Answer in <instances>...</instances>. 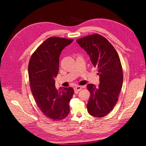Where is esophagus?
<instances>
[{"label": "esophagus", "mask_w": 146, "mask_h": 146, "mask_svg": "<svg viewBox=\"0 0 146 146\" xmlns=\"http://www.w3.org/2000/svg\"><path fill=\"white\" fill-rule=\"evenodd\" d=\"M82 86H76L74 88V90L75 92H79L80 90H82Z\"/></svg>", "instance_id": "esophagus-1"}]
</instances>
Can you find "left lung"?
<instances>
[{
    "mask_svg": "<svg viewBox=\"0 0 146 146\" xmlns=\"http://www.w3.org/2000/svg\"><path fill=\"white\" fill-rule=\"evenodd\" d=\"M98 69L99 85L88 84L90 96L87 109L90 115L104 117L116 105L123 83V73L115 49L105 38L99 34L83 37L76 41Z\"/></svg>",
    "mask_w": 146,
    "mask_h": 146,
    "instance_id": "8db88e82",
    "label": "left lung"
}]
</instances>
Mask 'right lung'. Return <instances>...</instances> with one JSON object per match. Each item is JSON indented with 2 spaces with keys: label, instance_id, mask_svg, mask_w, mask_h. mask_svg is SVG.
Returning <instances> with one entry per match:
<instances>
[{
  "label": "right lung",
  "instance_id": "right-lung-1",
  "mask_svg": "<svg viewBox=\"0 0 146 146\" xmlns=\"http://www.w3.org/2000/svg\"><path fill=\"white\" fill-rule=\"evenodd\" d=\"M73 40L50 37L33 53L28 65L31 90L41 111L48 118L60 121L70 112L69 103L73 97L72 88L55 86L59 70V58L65 47Z\"/></svg>",
  "mask_w": 146,
  "mask_h": 146
}]
</instances>
